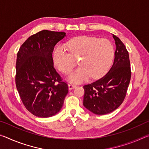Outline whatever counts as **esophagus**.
Listing matches in <instances>:
<instances>
[{
	"label": "esophagus",
	"instance_id": "1",
	"mask_svg": "<svg viewBox=\"0 0 149 149\" xmlns=\"http://www.w3.org/2000/svg\"><path fill=\"white\" fill-rule=\"evenodd\" d=\"M75 87H76V85H75V84H72V83H70L69 84H68V87H69V89H74Z\"/></svg>",
	"mask_w": 149,
	"mask_h": 149
}]
</instances>
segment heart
Instances as JSON below:
<instances>
[{
    "label": "heart",
    "instance_id": "heart-1",
    "mask_svg": "<svg viewBox=\"0 0 149 149\" xmlns=\"http://www.w3.org/2000/svg\"><path fill=\"white\" fill-rule=\"evenodd\" d=\"M70 52L63 45H59L53 52V62L58 69L67 74L75 65V59L81 57V67L72 71L69 79L74 82L86 81L89 77L100 78L111 65L114 49L107 39L81 36L72 39L67 44Z\"/></svg>",
    "mask_w": 149,
    "mask_h": 149
}]
</instances>
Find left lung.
Listing matches in <instances>:
<instances>
[{
    "instance_id": "1",
    "label": "left lung",
    "mask_w": 149,
    "mask_h": 149,
    "mask_svg": "<svg viewBox=\"0 0 149 149\" xmlns=\"http://www.w3.org/2000/svg\"><path fill=\"white\" fill-rule=\"evenodd\" d=\"M116 44L113 64L101 79L84 86V105L96 115L115 111L123 102L131 77L129 52L119 38L113 35Z\"/></svg>"
}]
</instances>
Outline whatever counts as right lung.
<instances>
[{
  "label": "right lung",
  "instance_id": "add662e5",
  "mask_svg": "<svg viewBox=\"0 0 149 149\" xmlns=\"http://www.w3.org/2000/svg\"><path fill=\"white\" fill-rule=\"evenodd\" d=\"M63 32L44 30L20 46L16 63V86L26 109L35 116L49 117L62 109L68 86L54 67L55 45Z\"/></svg>",
  "mask_w": 149,
  "mask_h": 149
}]
</instances>
